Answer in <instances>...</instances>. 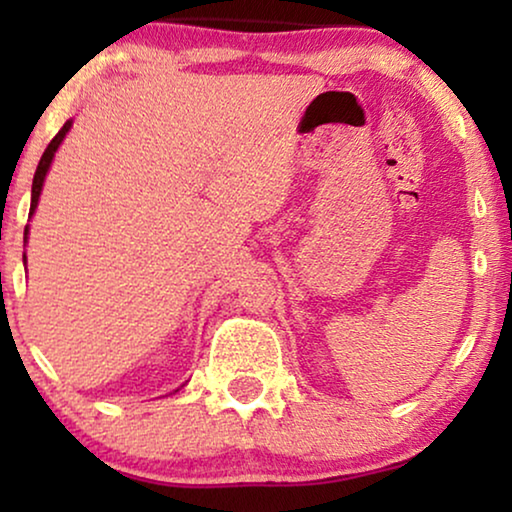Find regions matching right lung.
I'll use <instances>...</instances> for the list:
<instances>
[{
  "instance_id": "obj_1",
  "label": "right lung",
  "mask_w": 512,
  "mask_h": 512,
  "mask_svg": "<svg viewBox=\"0 0 512 512\" xmlns=\"http://www.w3.org/2000/svg\"><path fill=\"white\" fill-rule=\"evenodd\" d=\"M69 128H72V121H67L65 125H62L60 132L51 139V144L46 146L44 156H41V160H39L37 172H34V181H32V205H30V214H34V209H37V205H39V193H41V186H44L46 172H48V167H51L55 151H58V146L62 144V139H65ZM25 242H27V228H25Z\"/></svg>"
}]
</instances>
